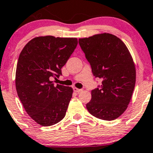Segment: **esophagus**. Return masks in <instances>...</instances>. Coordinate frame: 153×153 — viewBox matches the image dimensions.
Returning a JSON list of instances; mask_svg holds the SVG:
<instances>
[{"label":"esophagus","instance_id":"obj_1","mask_svg":"<svg viewBox=\"0 0 153 153\" xmlns=\"http://www.w3.org/2000/svg\"><path fill=\"white\" fill-rule=\"evenodd\" d=\"M73 90H74L75 92H77V93H79L82 91V89H79V88H73Z\"/></svg>","mask_w":153,"mask_h":153}]
</instances>
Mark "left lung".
Returning <instances> with one entry per match:
<instances>
[{"label":"left lung","mask_w":153,"mask_h":153,"mask_svg":"<svg viewBox=\"0 0 153 153\" xmlns=\"http://www.w3.org/2000/svg\"><path fill=\"white\" fill-rule=\"evenodd\" d=\"M78 42L93 75L102 80L100 88L91 91L86 108L98 119L114 120L124 113L132 99L136 78L132 55L120 38L108 33L79 38Z\"/></svg>","instance_id":"1"}]
</instances>
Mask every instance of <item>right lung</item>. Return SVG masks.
Listing matches in <instances>:
<instances>
[{
	"label": "right lung",
	"mask_w": 153,
	"mask_h": 153,
	"mask_svg": "<svg viewBox=\"0 0 153 153\" xmlns=\"http://www.w3.org/2000/svg\"><path fill=\"white\" fill-rule=\"evenodd\" d=\"M77 45L76 38L39 36L27 42L20 53L16 90L26 112L40 126H53L65 116L72 88L54 86L51 79L62 75L61 69Z\"/></svg>",
	"instance_id": "obj_1"
}]
</instances>
